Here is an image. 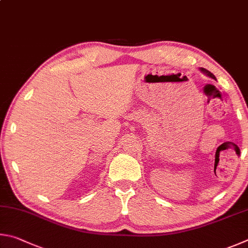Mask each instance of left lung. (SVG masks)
<instances>
[{"mask_svg": "<svg viewBox=\"0 0 248 248\" xmlns=\"http://www.w3.org/2000/svg\"><path fill=\"white\" fill-rule=\"evenodd\" d=\"M199 71H201L202 74H205L206 76H208V77H210V78H212V79H216V77H215V75L212 73H210L209 71H207V69H205V68H199Z\"/></svg>", "mask_w": 248, "mask_h": 248, "instance_id": "obj_1", "label": "left lung"}]
</instances>
